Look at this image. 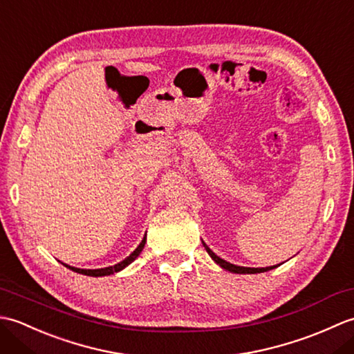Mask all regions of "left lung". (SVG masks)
Listing matches in <instances>:
<instances>
[{
  "mask_svg": "<svg viewBox=\"0 0 354 354\" xmlns=\"http://www.w3.org/2000/svg\"><path fill=\"white\" fill-rule=\"evenodd\" d=\"M202 243H204V242H202ZM204 246H205V250H207L209 257H212V259L217 263V265H219V266H221L222 269H225V270H230V272H232V274H260V272H266V270H270V269L277 268V266H268V268H245V266L232 265V263L221 259L219 255H216L212 250H209V248H208L205 243H204Z\"/></svg>",
  "mask_w": 354,
  "mask_h": 354,
  "instance_id": "8db88e82",
  "label": "left lung"
}]
</instances>
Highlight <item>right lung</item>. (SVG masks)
Returning <instances> with one entry per match:
<instances>
[{
	"label": "right lung",
	"mask_w": 354,
	"mask_h": 354,
	"mask_svg": "<svg viewBox=\"0 0 354 354\" xmlns=\"http://www.w3.org/2000/svg\"><path fill=\"white\" fill-rule=\"evenodd\" d=\"M145 245H146V234H145V237H142L141 243L137 246V250H135V251L129 255V257H126L123 261L117 263V265H114V266H108V268H102V269H79V268H74V266H70V265H65V263H62V265L66 266L68 269H71V270H74V272L82 274V275H88V277L112 275V274H115V272H120V270H123L126 266H129L131 263L141 254V251H142V248H145Z\"/></svg>",
	"instance_id": "1"
}]
</instances>
